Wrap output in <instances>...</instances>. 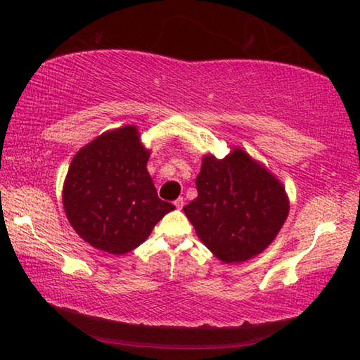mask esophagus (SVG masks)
Wrapping results in <instances>:
<instances>
[{
	"mask_svg": "<svg viewBox=\"0 0 360 360\" xmlns=\"http://www.w3.org/2000/svg\"><path fill=\"white\" fill-rule=\"evenodd\" d=\"M182 205H184V200H182V198H178V200L174 201V207L178 209V210H181Z\"/></svg>",
	"mask_w": 360,
	"mask_h": 360,
	"instance_id": "esophagus-1",
	"label": "esophagus"
}]
</instances>
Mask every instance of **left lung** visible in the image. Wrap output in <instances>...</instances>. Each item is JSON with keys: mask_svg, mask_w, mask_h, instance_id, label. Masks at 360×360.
<instances>
[{"mask_svg": "<svg viewBox=\"0 0 360 360\" xmlns=\"http://www.w3.org/2000/svg\"><path fill=\"white\" fill-rule=\"evenodd\" d=\"M196 190L184 212L200 240L224 263L258 255L288 218L285 188L240 148L226 159L204 156Z\"/></svg>", "mask_w": 360, "mask_h": 360, "instance_id": "obj_1", "label": "left lung"}]
</instances>
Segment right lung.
Segmentation results:
<instances>
[{"mask_svg": "<svg viewBox=\"0 0 360 360\" xmlns=\"http://www.w3.org/2000/svg\"><path fill=\"white\" fill-rule=\"evenodd\" d=\"M148 156L133 125L103 133L74 156L63 205L74 231L93 248L124 255L174 210L158 196L147 172Z\"/></svg>", "mask_w": 360, "mask_h": 360, "instance_id": "obj_1", "label": "right lung"}]
</instances>
